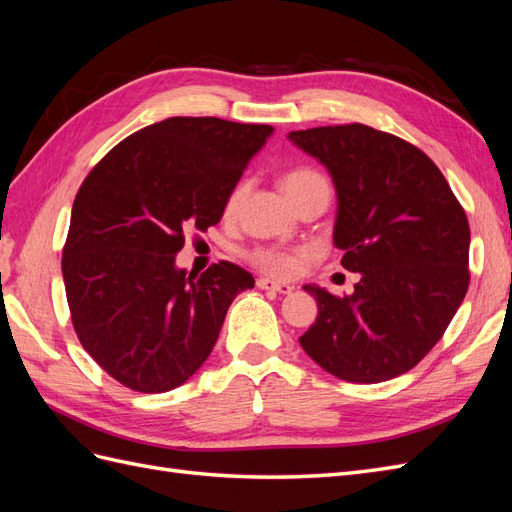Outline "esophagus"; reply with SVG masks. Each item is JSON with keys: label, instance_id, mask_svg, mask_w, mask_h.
<instances>
[{"label": "esophagus", "instance_id": "esophagus-1", "mask_svg": "<svg viewBox=\"0 0 512 512\" xmlns=\"http://www.w3.org/2000/svg\"><path fill=\"white\" fill-rule=\"evenodd\" d=\"M256 286L260 290H271V292H280V294H290L294 290L290 284L273 282V280H269V277H260V280H256Z\"/></svg>", "mask_w": 512, "mask_h": 512}]
</instances>
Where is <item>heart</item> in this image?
<instances>
[{
    "instance_id": "b5f03b06",
    "label": "heart",
    "mask_w": 512,
    "mask_h": 512,
    "mask_svg": "<svg viewBox=\"0 0 512 512\" xmlns=\"http://www.w3.org/2000/svg\"><path fill=\"white\" fill-rule=\"evenodd\" d=\"M282 188L288 194V198L294 200V198H299L305 192H312L316 188H329V183L314 168H294L282 179ZM243 192H245L243 185L232 190L228 203H226L228 215L237 213L241 200H243ZM247 258H250L252 265H256L260 271H265L273 277H292L299 271L301 260L305 258V252L303 250H280V247H254V250L247 254Z\"/></svg>"
}]
</instances>
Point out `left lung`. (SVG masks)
I'll use <instances>...</instances> for the list:
<instances>
[{"label": "left lung", "mask_w": 512, "mask_h": 512, "mask_svg": "<svg viewBox=\"0 0 512 512\" xmlns=\"http://www.w3.org/2000/svg\"><path fill=\"white\" fill-rule=\"evenodd\" d=\"M290 141L327 166L337 192L333 241L361 273L335 297L305 286L318 318L303 350L346 382L410 371L438 344L470 284V226L451 185L408 141L363 123L297 130Z\"/></svg>", "instance_id": "1"}]
</instances>
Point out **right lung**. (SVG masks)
I'll list each match as a JSON object with an SVG mask.
<instances>
[{
    "label": "right lung",
    "instance_id": "obj_1",
    "mask_svg": "<svg viewBox=\"0 0 512 512\" xmlns=\"http://www.w3.org/2000/svg\"><path fill=\"white\" fill-rule=\"evenodd\" d=\"M265 123L168 117L113 147L74 198L61 258L74 331L108 376L138 393L177 389L207 361L254 277L232 262L177 269L185 230L218 224Z\"/></svg>",
    "mask_w": 512,
    "mask_h": 512
}]
</instances>
